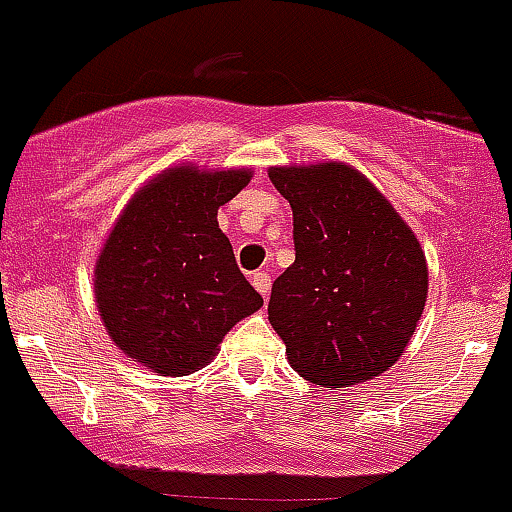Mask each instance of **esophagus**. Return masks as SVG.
<instances>
[{
  "instance_id": "1",
  "label": "esophagus",
  "mask_w": 512,
  "mask_h": 512,
  "mask_svg": "<svg viewBox=\"0 0 512 512\" xmlns=\"http://www.w3.org/2000/svg\"><path fill=\"white\" fill-rule=\"evenodd\" d=\"M251 283H254V288L258 293H261L263 298L268 296V293H271V276H268L266 271H256L254 276H251Z\"/></svg>"
}]
</instances>
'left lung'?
I'll use <instances>...</instances> for the list:
<instances>
[{
	"mask_svg": "<svg viewBox=\"0 0 512 512\" xmlns=\"http://www.w3.org/2000/svg\"><path fill=\"white\" fill-rule=\"evenodd\" d=\"M291 204L296 261L273 281L268 321L293 371L348 388L406 351L428 298L426 254L391 201L353 166H271Z\"/></svg>",
	"mask_w": 512,
	"mask_h": 512,
	"instance_id": "8db88e82",
	"label": "left lung"
}]
</instances>
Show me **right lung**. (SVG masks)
<instances>
[{"mask_svg":"<svg viewBox=\"0 0 512 512\" xmlns=\"http://www.w3.org/2000/svg\"><path fill=\"white\" fill-rule=\"evenodd\" d=\"M249 169L161 171L126 204L96 258L94 298L111 341L141 366L189 376L263 306L219 229Z\"/></svg>","mask_w":512,"mask_h":512,"instance_id":"right-lung-1","label":"right lung"}]
</instances>
